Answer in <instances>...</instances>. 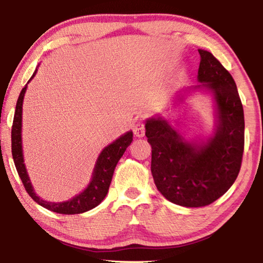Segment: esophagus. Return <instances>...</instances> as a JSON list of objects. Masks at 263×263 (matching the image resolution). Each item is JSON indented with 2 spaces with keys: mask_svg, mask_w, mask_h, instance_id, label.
<instances>
[{
  "mask_svg": "<svg viewBox=\"0 0 263 263\" xmlns=\"http://www.w3.org/2000/svg\"><path fill=\"white\" fill-rule=\"evenodd\" d=\"M133 135L136 137H144L145 136V123L144 122H137L133 126Z\"/></svg>",
  "mask_w": 263,
  "mask_h": 263,
  "instance_id": "esophagus-1",
  "label": "esophagus"
}]
</instances>
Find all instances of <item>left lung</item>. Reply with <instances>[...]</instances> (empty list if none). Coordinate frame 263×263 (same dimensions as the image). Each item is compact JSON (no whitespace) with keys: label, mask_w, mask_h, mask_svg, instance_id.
I'll list each match as a JSON object with an SVG mask.
<instances>
[{"label":"left lung","mask_w":263,"mask_h":263,"mask_svg":"<svg viewBox=\"0 0 263 263\" xmlns=\"http://www.w3.org/2000/svg\"><path fill=\"white\" fill-rule=\"evenodd\" d=\"M198 81L213 91L217 131L205 145L186 142L162 118L146 123L152 146L151 171L158 190L169 202L186 208L217 201L237 180L245 145L242 103L232 75L212 53L198 50Z\"/></svg>","instance_id":"obj_1"}]
</instances>
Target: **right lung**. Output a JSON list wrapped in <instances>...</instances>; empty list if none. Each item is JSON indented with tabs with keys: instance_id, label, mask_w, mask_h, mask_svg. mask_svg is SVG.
Instances as JSON below:
<instances>
[{
	"instance_id": "add662e5",
	"label": "right lung",
	"mask_w": 263,
	"mask_h": 263,
	"mask_svg": "<svg viewBox=\"0 0 263 263\" xmlns=\"http://www.w3.org/2000/svg\"><path fill=\"white\" fill-rule=\"evenodd\" d=\"M37 73V69L34 70L32 78ZM31 78V79H32ZM30 79V80H31ZM26 90V86L22 89L18 101L16 104L15 116H14V123H12L11 127V152L12 158H14V162L17 169V173L22 180L26 193L30 195V197L33 199L35 203L47 209V210L62 213V215H78V213H82L91 210L95 206L103 201L104 197L108 194L109 186L112 180V175L115 172V168L117 166L119 159L123 157L124 152H125L127 146L131 144L133 133L130 131L125 133V135L118 138L117 140L114 141L112 144L102 151L99 159H97L96 166L94 169V176L88 188L74 198L67 202L62 203H52L43 201L34 194L31 185V182L29 180V176L26 174V169L23 163V153H22V105H23V99Z\"/></svg>"
}]
</instances>
